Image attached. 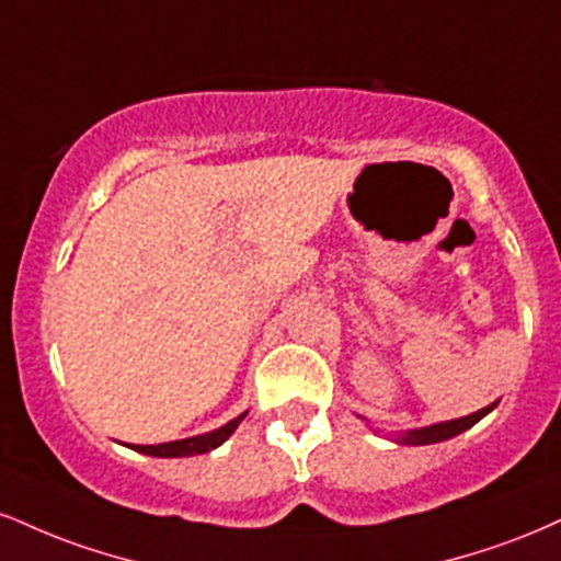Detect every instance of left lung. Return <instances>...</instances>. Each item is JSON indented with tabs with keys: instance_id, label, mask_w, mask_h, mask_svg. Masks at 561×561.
<instances>
[{
	"instance_id": "1",
	"label": "left lung",
	"mask_w": 561,
	"mask_h": 561,
	"mask_svg": "<svg viewBox=\"0 0 561 561\" xmlns=\"http://www.w3.org/2000/svg\"><path fill=\"white\" fill-rule=\"evenodd\" d=\"M499 404L491 402L489 408L478 410V413H470V415H462V417H455V421H442V423H431V426H423V428H410V431H397V434H389L391 442L397 444H408V447H423V444H438V442H447V438L462 434V431H468L470 426H476L481 417H485ZM360 421H366L363 415H357Z\"/></svg>"
}]
</instances>
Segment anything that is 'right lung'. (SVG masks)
<instances>
[{
	"label": "right lung",
	"instance_id": "1",
	"mask_svg": "<svg viewBox=\"0 0 561 561\" xmlns=\"http://www.w3.org/2000/svg\"><path fill=\"white\" fill-rule=\"evenodd\" d=\"M245 415H248V410H245V413H240L238 417H232V421L225 423V426H221V428L208 431V434H201V436L180 438V442H164V444H125V447H130V449L140 451V455H148V457H193V455H206V451L221 447V444H225L227 438L234 434V428L240 426L242 417H245Z\"/></svg>",
	"mask_w": 561,
	"mask_h": 561
}]
</instances>
